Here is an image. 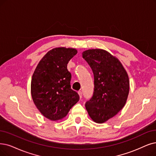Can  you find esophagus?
<instances>
[{"label":"esophagus","mask_w":156,"mask_h":156,"mask_svg":"<svg viewBox=\"0 0 156 156\" xmlns=\"http://www.w3.org/2000/svg\"><path fill=\"white\" fill-rule=\"evenodd\" d=\"M78 94H79V97L81 98H82V96H83V93H82V91H78Z\"/></svg>","instance_id":"1"}]
</instances>
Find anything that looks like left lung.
<instances>
[{
    "label": "left lung",
    "mask_w": 156,
    "mask_h": 156,
    "mask_svg": "<svg viewBox=\"0 0 156 156\" xmlns=\"http://www.w3.org/2000/svg\"><path fill=\"white\" fill-rule=\"evenodd\" d=\"M82 54L94 75V92L86 109L93 121L102 123L125 105L129 92L128 74L119 59L105 50L89 49Z\"/></svg>",
    "instance_id": "1"
}]
</instances>
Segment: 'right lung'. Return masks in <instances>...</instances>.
Returning a JSON list of instances; mask_svg holds the SVG:
<instances>
[{
  "label": "right lung",
  "instance_id": "right-lung-1",
  "mask_svg": "<svg viewBox=\"0 0 156 156\" xmlns=\"http://www.w3.org/2000/svg\"><path fill=\"white\" fill-rule=\"evenodd\" d=\"M76 48L57 47L40 61L33 73L30 92L36 107L52 121L62 120L79 100L70 86L67 64L76 55Z\"/></svg>",
  "mask_w": 156,
  "mask_h": 156
}]
</instances>
